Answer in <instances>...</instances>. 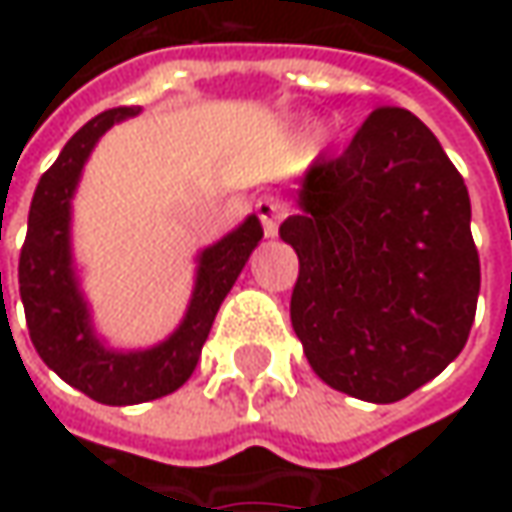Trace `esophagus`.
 I'll use <instances>...</instances> for the list:
<instances>
[{"label":"esophagus","mask_w":512,"mask_h":512,"mask_svg":"<svg viewBox=\"0 0 512 512\" xmlns=\"http://www.w3.org/2000/svg\"><path fill=\"white\" fill-rule=\"evenodd\" d=\"M256 210H259V219H262V227H265V236L273 239L279 233V222L287 216V205L282 199H262L256 205Z\"/></svg>","instance_id":"1"}]
</instances>
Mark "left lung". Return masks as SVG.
Returning <instances> with one entry per match:
<instances>
[{
  "instance_id": "obj_1",
  "label": "left lung",
  "mask_w": 512,
  "mask_h": 512,
  "mask_svg": "<svg viewBox=\"0 0 512 512\" xmlns=\"http://www.w3.org/2000/svg\"><path fill=\"white\" fill-rule=\"evenodd\" d=\"M279 236L299 256L290 322L313 373L353 399L399 402L462 353L482 285L470 196L422 119L367 116L316 159Z\"/></svg>"
}]
</instances>
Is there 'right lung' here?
<instances>
[{"label":"right lung","mask_w":512,"mask_h":512,"mask_svg":"<svg viewBox=\"0 0 512 512\" xmlns=\"http://www.w3.org/2000/svg\"><path fill=\"white\" fill-rule=\"evenodd\" d=\"M139 110H105L70 136L59 159L36 185L28 236L19 256V296L36 353L70 387L82 390L93 402L116 407L162 399L190 379L219 305L265 236L259 216L250 213L236 230L196 256V282L185 316L165 342L145 350L110 347L93 327L90 305L73 265V193L96 142L116 122L136 116Z\"/></svg>","instance_id":"obj_1"}]
</instances>
